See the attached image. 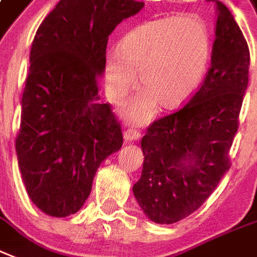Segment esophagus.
<instances>
[{"label": "esophagus", "instance_id": "34e87169", "mask_svg": "<svg viewBox=\"0 0 257 257\" xmlns=\"http://www.w3.org/2000/svg\"><path fill=\"white\" fill-rule=\"evenodd\" d=\"M141 138V131L137 130V128H128V130L124 131V140L127 142L130 141H137Z\"/></svg>", "mask_w": 257, "mask_h": 257}]
</instances>
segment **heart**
Segmentation results:
<instances>
[{
    "label": "heart",
    "mask_w": 257,
    "mask_h": 257,
    "mask_svg": "<svg viewBox=\"0 0 257 257\" xmlns=\"http://www.w3.org/2000/svg\"><path fill=\"white\" fill-rule=\"evenodd\" d=\"M211 57V32L194 13L146 21L128 31L119 51L107 55L104 77L108 97L121 103L137 84L144 88L124 108L128 120L142 123L156 105L173 109L198 89Z\"/></svg>",
    "instance_id": "b5f03b06"
}]
</instances>
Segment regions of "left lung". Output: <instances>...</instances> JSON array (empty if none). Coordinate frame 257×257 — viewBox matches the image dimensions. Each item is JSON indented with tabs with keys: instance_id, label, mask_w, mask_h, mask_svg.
I'll return each mask as SVG.
<instances>
[{
	"instance_id": "1",
	"label": "left lung",
	"mask_w": 257,
	"mask_h": 257,
	"mask_svg": "<svg viewBox=\"0 0 257 257\" xmlns=\"http://www.w3.org/2000/svg\"><path fill=\"white\" fill-rule=\"evenodd\" d=\"M211 65L188 103L154 120L142 138L144 169L133 187L145 214L175 223L206 202L230 168L231 144L248 86L249 48L221 1Z\"/></svg>"
}]
</instances>
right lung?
<instances>
[{
    "label": "right lung",
    "mask_w": 257,
    "mask_h": 257,
    "mask_svg": "<svg viewBox=\"0 0 257 257\" xmlns=\"http://www.w3.org/2000/svg\"><path fill=\"white\" fill-rule=\"evenodd\" d=\"M144 5L61 0L35 35L16 152L31 200L48 215L77 213L100 164L121 148L120 121L100 101L97 76L108 36Z\"/></svg>",
    "instance_id": "right-lung-1"
}]
</instances>
